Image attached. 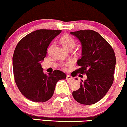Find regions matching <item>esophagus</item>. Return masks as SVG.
Masks as SVG:
<instances>
[{
  "mask_svg": "<svg viewBox=\"0 0 127 127\" xmlns=\"http://www.w3.org/2000/svg\"><path fill=\"white\" fill-rule=\"evenodd\" d=\"M73 79V77L71 76L70 75H68V74L66 75V79H68V80H72Z\"/></svg>",
  "mask_w": 127,
  "mask_h": 127,
  "instance_id": "34e87169",
  "label": "esophagus"
}]
</instances>
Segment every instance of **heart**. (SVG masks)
Returning a JSON list of instances; mask_svg holds the SVG:
<instances>
[{"instance_id": "1", "label": "heart", "mask_w": 127, "mask_h": 127, "mask_svg": "<svg viewBox=\"0 0 127 127\" xmlns=\"http://www.w3.org/2000/svg\"><path fill=\"white\" fill-rule=\"evenodd\" d=\"M61 43L62 45L65 49L66 50L70 48H73L75 46V41L73 40L72 37H71L69 35H64L61 38ZM68 64H64L63 66L64 68H65L66 66H67Z\"/></svg>"}]
</instances>
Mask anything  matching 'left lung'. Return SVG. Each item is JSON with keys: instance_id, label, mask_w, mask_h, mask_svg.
<instances>
[{"instance_id": "left-lung-1", "label": "left lung", "mask_w": 127, "mask_h": 127, "mask_svg": "<svg viewBox=\"0 0 127 127\" xmlns=\"http://www.w3.org/2000/svg\"><path fill=\"white\" fill-rule=\"evenodd\" d=\"M70 34L79 40L82 46L81 58L77 61L80 68L74 74H86L87 78L84 82L81 80L80 87L73 91V96L81 104H95L105 96L113 83L114 51L104 38L92 30H81Z\"/></svg>"}]
</instances>
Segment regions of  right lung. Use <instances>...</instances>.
I'll return each mask as SVG.
<instances>
[{
	"mask_svg": "<svg viewBox=\"0 0 127 127\" xmlns=\"http://www.w3.org/2000/svg\"><path fill=\"white\" fill-rule=\"evenodd\" d=\"M61 32V30H36L25 36L15 49L13 69L16 84L25 97L33 102L49 100L56 83L66 78L60 70L47 75L41 65L49 44Z\"/></svg>",
	"mask_w": 127,
	"mask_h": 127,
	"instance_id": "obj_1",
	"label": "right lung"
}]
</instances>
